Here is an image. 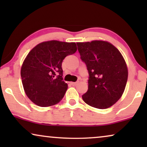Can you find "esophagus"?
Segmentation results:
<instances>
[{
	"mask_svg": "<svg viewBox=\"0 0 147 147\" xmlns=\"http://www.w3.org/2000/svg\"><path fill=\"white\" fill-rule=\"evenodd\" d=\"M78 83H79V82H71V83H70V84H71L72 86H76Z\"/></svg>",
	"mask_w": 147,
	"mask_h": 147,
	"instance_id": "1",
	"label": "esophagus"
}]
</instances>
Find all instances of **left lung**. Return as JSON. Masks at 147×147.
I'll return each instance as SVG.
<instances>
[{
	"instance_id": "obj_1",
	"label": "left lung",
	"mask_w": 147,
	"mask_h": 147,
	"mask_svg": "<svg viewBox=\"0 0 147 147\" xmlns=\"http://www.w3.org/2000/svg\"><path fill=\"white\" fill-rule=\"evenodd\" d=\"M77 45L89 73L88 90L82 96L83 100L98 109L111 107L121 98L127 82L128 67L123 56L106 41L78 42Z\"/></svg>"
}]
</instances>
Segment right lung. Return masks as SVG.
I'll return each instance as SVG.
<instances>
[{
    "label": "right lung",
    "instance_id": "1",
    "mask_svg": "<svg viewBox=\"0 0 147 147\" xmlns=\"http://www.w3.org/2000/svg\"><path fill=\"white\" fill-rule=\"evenodd\" d=\"M77 51L74 42L43 41L33 47L24 60L21 76L27 97L36 105L51 106L61 101L67 84L63 81L62 61Z\"/></svg>",
    "mask_w": 147,
    "mask_h": 147
}]
</instances>
